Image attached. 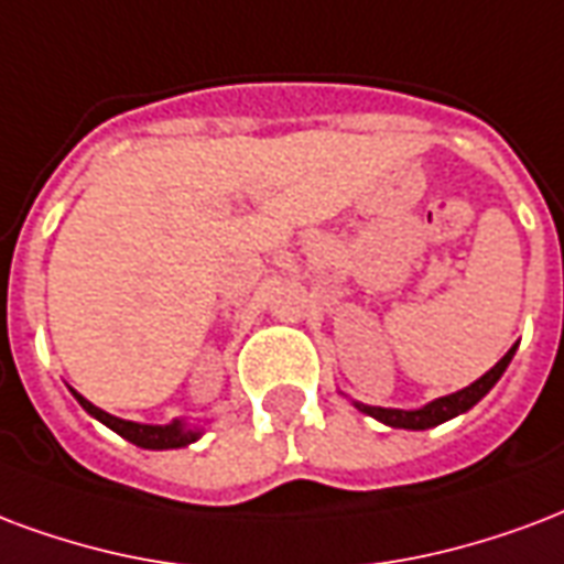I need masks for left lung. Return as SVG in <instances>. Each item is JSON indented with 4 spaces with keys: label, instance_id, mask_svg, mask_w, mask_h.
<instances>
[{
    "label": "left lung",
    "instance_id": "obj_1",
    "mask_svg": "<svg viewBox=\"0 0 564 564\" xmlns=\"http://www.w3.org/2000/svg\"><path fill=\"white\" fill-rule=\"evenodd\" d=\"M514 349L517 346H511V349L505 352L502 361H499L496 367H490V370H487L481 379H475L469 388L454 391V394H448V398L433 400V403L421 406V410H382V406H365V403H356V406L361 412H367V415H373L377 421H382V424H388V427H403V431H427V427H436V424L454 419V415H460V412L473 410L475 403H478V400H481L484 394H487V391L496 386V382H499V377L505 373L508 361L514 358Z\"/></svg>",
    "mask_w": 564,
    "mask_h": 564
}]
</instances>
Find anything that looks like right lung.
<instances>
[{
    "label": "right lung",
    "instance_id": "right-lung-1",
    "mask_svg": "<svg viewBox=\"0 0 564 564\" xmlns=\"http://www.w3.org/2000/svg\"><path fill=\"white\" fill-rule=\"evenodd\" d=\"M74 398L80 400V406L89 415H95V419L101 421V424H107L110 431H116L122 440L133 442V445H140V448H185V445H191V442L197 440L199 431H191V427H185L182 421H170V424H137V421H122L116 419V415H110V412L98 410L95 403H89V400L83 398V394H77L74 391Z\"/></svg>",
    "mask_w": 564,
    "mask_h": 564
}]
</instances>
